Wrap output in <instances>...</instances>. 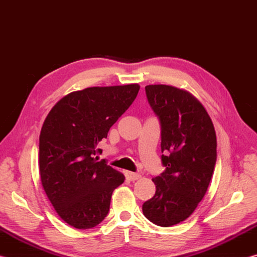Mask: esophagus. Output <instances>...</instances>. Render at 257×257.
<instances>
[{
    "instance_id": "obj_1",
    "label": "esophagus",
    "mask_w": 257,
    "mask_h": 257,
    "mask_svg": "<svg viewBox=\"0 0 257 257\" xmlns=\"http://www.w3.org/2000/svg\"><path fill=\"white\" fill-rule=\"evenodd\" d=\"M125 176L129 180L135 181V180H138L139 178H141V173H137V172H132V171H125Z\"/></svg>"
}]
</instances>
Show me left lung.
<instances>
[{"label": "left lung", "instance_id": "left-lung-1", "mask_svg": "<svg viewBox=\"0 0 257 257\" xmlns=\"http://www.w3.org/2000/svg\"><path fill=\"white\" fill-rule=\"evenodd\" d=\"M161 128L162 165L155 195L143 213L160 227L186 220L205 195L216 163V136L205 108L186 90L168 85L145 87Z\"/></svg>", "mask_w": 257, "mask_h": 257}]
</instances>
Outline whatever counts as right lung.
Segmentation results:
<instances>
[{
  "mask_svg": "<svg viewBox=\"0 0 257 257\" xmlns=\"http://www.w3.org/2000/svg\"><path fill=\"white\" fill-rule=\"evenodd\" d=\"M137 84L89 87L61 98L47 114L40 136V173L47 197L68 224L96 227L110 210L113 190L124 177L97 162L98 143L128 110Z\"/></svg>",
  "mask_w": 257,
  "mask_h": 257,
  "instance_id": "right-lung-1",
  "label": "right lung"
}]
</instances>
